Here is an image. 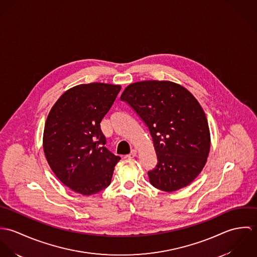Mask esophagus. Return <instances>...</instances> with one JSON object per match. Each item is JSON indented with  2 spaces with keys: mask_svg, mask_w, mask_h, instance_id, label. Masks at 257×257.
<instances>
[{
  "mask_svg": "<svg viewBox=\"0 0 257 257\" xmlns=\"http://www.w3.org/2000/svg\"><path fill=\"white\" fill-rule=\"evenodd\" d=\"M137 153H138L137 150H136V149H133V150L131 151V153L127 154L125 157H126V158H134V157L137 156Z\"/></svg>",
  "mask_w": 257,
  "mask_h": 257,
  "instance_id": "obj_1",
  "label": "esophagus"
}]
</instances>
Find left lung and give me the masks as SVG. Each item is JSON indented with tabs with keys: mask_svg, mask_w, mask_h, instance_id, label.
Returning a JSON list of instances; mask_svg holds the SVG:
<instances>
[{
	"mask_svg": "<svg viewBox=\"0 0 257 257\" xmlns=\"http://www.w3.org/2000/svg\"><path fill=\"white\" fill-rule=\"evenodd\" d=\"M147 124L157 155L147 172L155 188L174 192L191 183L204 168L211 139L206 114L196 98L170 81H142L120 96Z\"/></svg>",
	"mask_w": 257,
	"mask_h": 257,
	"instance_id": "8db88e82",
	"label": "left lung"
}]
</instances>
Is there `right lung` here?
Returning <instances> with one entry per match:
<instances>
[{
    "label": "right lung",
    "mask_w": 257,
    "mask_h": 257,
    "mask_svg": "<svg viewBox=\"0 0 257 257\" xmlns=\"http://www.w3.org/2000/svg\"><path fill=\"white\" fill-rule=\"evenodd\" d=\"M120 88L105 83L75 86L57 100L46 118V160L56 177L81 195L90 196L107 188L120 160L105 147L100 124Z\"/></svg>",
    "instance_id": "add662e5"
}]
</instances>
